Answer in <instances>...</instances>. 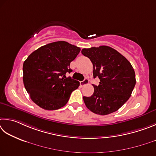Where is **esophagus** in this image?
Instances as JSON below:
<instances>
[{
	"instance_id": "1",
	"label": "esophagus",
	"mask_w": 156,
	"mask_h": 156,
	"mask_svg": "<svg viewBox=\"0 0 156 156\" xmlns=\"http://www.w3.org/2000/svg\"><path fill=\"white\" fill-rule=\"evenodd\" d=\"M89 83V80H88V79H84V80L83 81H81L80 82V85L81 86H84L85 85H87V84H88Z\"/></svg>"
}]
</instances>
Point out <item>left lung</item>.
Returning a JSON list of instances; mask_svg holds the SVG:
<instances>
[{"mask_svg":"<svg viewBox=\"0 0 156 156\" xmlns=\"http://www.w3.org/2000/svg\"><path fill=\"white\" fill-rule=\"evenodd\" d=\"M84 56L93 64V76L100 80L93 85L91 97H83L86 107L93 113L107 115L121 108L129 99L136 85L134 70L130 62L108 46L83 48Z\"/></svg>","mask_w":156,"mask_h":156,"instance_id":"8db88e82","label":"left lung"}]
</instances>
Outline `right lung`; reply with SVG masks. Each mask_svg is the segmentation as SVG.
<instances>
[{"mask_svg": "<svg viewBox=\"0 0 156 156\" xmlns=\"http://www.w3.org/2000/svg\"><path fill=\"white\" fill-rule=\"evenodd\" d=\"M80 51V47L58 41L29 55L23 64V83L35 104L46 110H58L66 104L80 82L66 74L73 71L70 64Z\"/></svg>", "mask_w": 156, "mask_h": 156, "instance_id": "add662e5", "label": "right lung"}]
</instances>
